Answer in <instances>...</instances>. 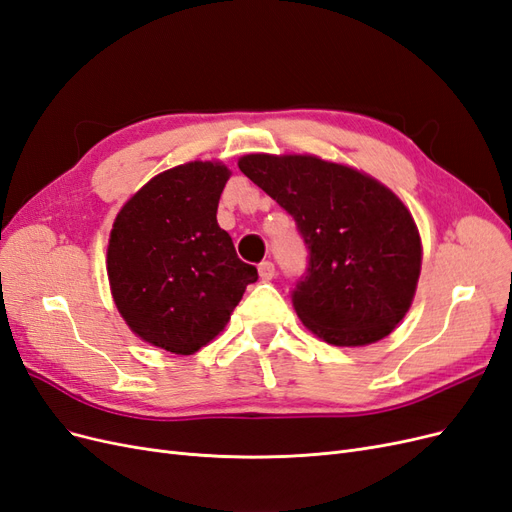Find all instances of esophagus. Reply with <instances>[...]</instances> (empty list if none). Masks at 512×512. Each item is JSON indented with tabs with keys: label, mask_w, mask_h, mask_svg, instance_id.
Listing matches in <instances>:
<instances>
[{
	"label": "esophagus",
	"mask_w": 512,
	"mask_h": 512,
	"mask_svg": "<svg viewBox=\"0 0 512 512\" xmlns=\"http://www.w3.org/2000/svg\"><path fill=\"white\" fill-rule=\"evenodd\" d=\"M258 275L262 277V282L273 280V275H275V265H273V262L262 260L260 265H258Z\"/></svg>",
	"instance_id": "esophagus-1"
}]
</instances>
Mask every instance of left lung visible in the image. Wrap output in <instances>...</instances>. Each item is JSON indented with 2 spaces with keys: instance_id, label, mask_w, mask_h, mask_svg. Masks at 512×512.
I'll use <instances>...</instances> for the list:
<instances>
[{
  "instance_id": "8db88e82",
  "label": "left lung",
  "mask_w": 512,
  "mask_h": 512,
  "mask_svg": "<svg viewBox=\"0 0 512 512\" xmlns=\"http://www.w3.org/2000/svg\"><path fill=\"white\" fill-rule=\"evenodd\" d=\"M239 168L292 215L307 247L290 292L305 327L333 346L389 335L421 273V237L404 203L359 170L312 156L252 153Z\"/></svg>"
}]
</instances>
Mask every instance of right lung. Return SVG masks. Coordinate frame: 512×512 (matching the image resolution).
Returning <instances> with one entry per match:
<instances>
[{
  "instance_id": "obj_1",
  "label": "right lung",
  "mask_w": 512,
  "mask_h": 512,
  "mask_svg": "<svg viewBox=\"0 0 512 512\" xmlns=\"http://www.w3.org/2000/svg\"><path fill=\"white\" fill-rule=\"evenodd\" d=\"M228 177L213 162L170 168L138 190L113 224L106 269L119 314L168 352L209 344L258 280L215 218Z\"/></svg>"
}]
</instances>
